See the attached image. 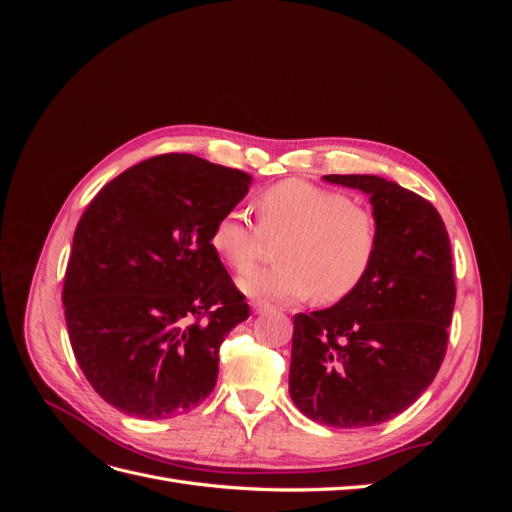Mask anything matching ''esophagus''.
<instances>
[{"label":"esophagus","mask_w":512,"mask_h":512,"mask_svg":"<svg viewBox=\"0 0 512 512\" xmlns=\"http://www.w3.org/2000/svg\"><path fill=\"white\" fill-rule=\"evenodd\" d=\"M271 309H273V305H269V303H262V301L254 303V312L256 314H267V312H271Z\"/></svg>","instance_id":"esophagus-1"}]
</instances>
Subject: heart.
Returning a JSON list of instances; mask_svg holds the SVG:
<instances>
[{"label": "heart", "instance_id": "b5f03b06", "mask_svg": "<svg viewBox=\"0 0 512 512\" xmlns=\"http://www.w3.org/2000/svg\"><path fill=\"white\" fill-rule=\"evenodd\" d=\"M258 224L241 209L222 213L211 228V247L226 265L245 273L265 252L267 237L282 239L280 265L239 282L254 299L294 303L316 292L337 303L363 284L380 245L376 215L344 194L309 181L286 179L256 198Z\"/></svg>", "mask_w": 512, "mask_h": 512}]
</instances>
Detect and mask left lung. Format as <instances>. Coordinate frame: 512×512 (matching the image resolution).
<instances>
[{"instance_id":"1","label":"left lung","mask_w":512,"mask_h":512,"mask_svg":"<svg viewBox=\"0 0 512 512\" xmlns=\"http://www.w3.org/2000/svg\"><path fill=\"white\" fill-rule=\"evenodd\" d=\"M369 194L380 245L363 284L329 309L294 316L290 397L329 427L404 412L436 378L455 307L451 241L438 209L376 175H324Z\"/></svg>"}]
</instances>
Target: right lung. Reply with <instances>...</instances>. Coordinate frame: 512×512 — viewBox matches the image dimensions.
I'll return each mask as SVG.
<instances>
[{
    "mask_svg": "<svg viewBox=\"0 0 512 512\" xmlns=\"http://www.w3.org/2000/svg\"><path fill=\"white\" fill-rule=\"evenodd\" d=\"M250 181L164 153L108 181L81 215L61 301L76 361L106 404L156 421L213 391L220 344L250 305L209 239Z\"/></svg>",
    "mask_w": 512,
    "mask_h": 512,
    "instance_id": "1",
    "label": "right lung"
}]
</instances>
